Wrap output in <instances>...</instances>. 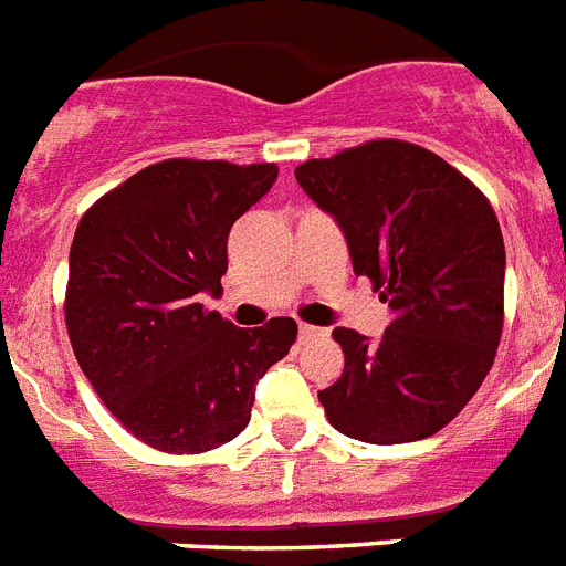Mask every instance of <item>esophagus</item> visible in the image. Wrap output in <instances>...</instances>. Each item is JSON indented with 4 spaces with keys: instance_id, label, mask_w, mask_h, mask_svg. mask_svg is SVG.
Instances as JSON below:
<instances>
[{
    "instance_id": "obj_1",
    "label": "esophagus",
    "mask_w": 566,
    "mask_h": 566,
    "mask_svg": "<svg viewBox=\"0 0 566 566\" xmlns=\"http://www.w3.org/2000/svg\"><path fill=\"white\" fill-rule=\"evenodd\" d=\"M323 335V328L317 326H308V323H300V340L305 344V340H314V337Z\"/></svg>"
}]
</instances>
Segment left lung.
Masks as SVG:
<instances>
[{
    "instance_id": "1",
    "label": "left lung",
    "mask_w": 566,
    "mask_h": 566,
    "mask_svg": "<svg viewBox=\"0 0 566 566\" xmlns=\"http://www.w3.org/2000/svg\"><path fill=\"white\" fill-rule=\"evenodd\" d=\"M296 181L335 217L355 275L394 314L378 340L332 332L346 364L317 394L328 422L381 447L429 438L473 399L500 346L505 243L491 202L405 140L305 161Z\"/></svg>"
}]
</instances>
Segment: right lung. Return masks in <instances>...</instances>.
Instances as JSON below:
<instances>
[{"label": "right lung", "mask_w": 566, "mask_h": 566, "mask_svg": "<svg viewBox=\"0 0 566 566\" xmlns=\"http://www.w3.org/2000/svg\"><path fill=\"white\" fill-rule=\"evenodd\" d=\"M275 164L172 158L84 213L70 247L66 332L114 417L161 452L196 455L247 429L258 378L291 353L296 323L238 328L220 296L229 231L273 188Z\"/></svg>", "instance_id": "add662e5"}]
</instances>
